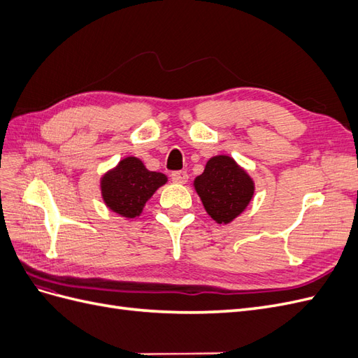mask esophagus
Returning a JSON list of instances; mask_svg holds the SVG:
<instances>
[{
    "label": "esophagus",
    "instance_id": "obj_1",
    "mask_svg": "<svg viewBox=\"0 0 358 358\" xmlns=\"http://www.w3.org/2000/svg\"><path fill=\"white\" fill-rule=\"evenodd\" d=\"M171 180L175 183H180V185H183V183L188 182L187 171H173L171 173Z\"/></svg>",
    "mask_w": 358,
    "mask_h": 358
}]
</instances>
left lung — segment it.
<instances>
[{
  "instance_id": "1",
  "label": "left lung",
  "mask_w": 358,
  "mask_h": 358,
  "mask_svg": "<svg viewBox=\"0 0 358 358\" xmlns=\"http://www.w3.org/2000/svg\"><path fill=\"white\" fill-rule=\"evenodd\" d=\"M206 212L218 224H230L254 196V180L229 155H216L206 162L204 171L194 180Z\"/></svg>"
}]
</instances>
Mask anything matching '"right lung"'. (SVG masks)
<instances>
[{
    "label": "right lung",
    "mask_w": 358,
    "mask_h": 358,
    "mask_svg": "<svg viewBox=\"0 0 358 358\" xmlns=\"http://www.w3.org/2000/svg\"><path fill=\"white\" fill-rule=\"evenodd\" d=\"M167 176L149 171L136 157H127L101 178V196L107 208L124 218H136L146 201L164 185Z\"/></svg>",
    "instance_id": "1"
}]
</instances>
